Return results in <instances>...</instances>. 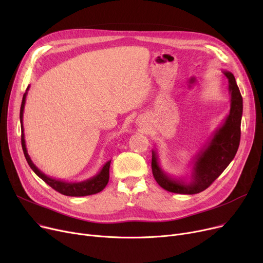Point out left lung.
Wrapping results in <instances>:
<instances>
[{
  "label": "left lung",
  "mask_w": 263,
  "mask_h": 263,
  "mask_svg": "<svg viewBox=\"0 0 263 263\" xmlns=\"http://www.w3.org/2000/svg\"><path fill=\"white\" fill-rule=\"evenodd\" d=\"M223 73L228 79L229 114L192 162L191 180L177 179L165 173L159 163L157 151L153 150L151 168L156 181L164 190L177 194H197L209 187L236 156L241 137L243 99L234 76L227 70H223Z\"/></svg>",
  "instance_id": "left-lung-1"
}]
</instances>
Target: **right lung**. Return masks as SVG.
<instances>
[{
	"instance_id": "obj_1",
	"label": "right lung",
	"mask_w": 263,
	"mask_h": 263,
	"mask_svg": "<svg viewBox=\"0 0 263 263\" xmlns=\"http://www.w3.org/2000/svg\"><path fill=\"white\" fill-rule=\"evenodd\" d=\"M29 89H30V86H27L26 91L24 92L23 98H22V103H21V108H20V122H21V145H22V149L24 153V157H25L27 163H29L30 167L40 179H43V180L47 184H49L52 189L58 191L63 195L80 197V196H88V195L97 194V193L101 192L106 186V184L108 182L110 161H107L103 165L102 168L100 170V172L98 174L87 179V180L80 181V182H69V181H64V180H60V179L49 177L41 172L33 163L29 154H27V149H26L25 140H24V129H23V112H24V105H25V100H26V96H27V90Z\"/></svg>"
}]
</instances>
